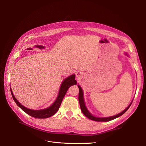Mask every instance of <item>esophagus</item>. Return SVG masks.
Listing matches in <instances>:
<instances>
[{"instance_id":"1","label":"esophagus","mask_w":146,"mask_h":146,"mask_svg":"<svg viewBox=\"0 0 146 146\" xmlns=\"http://www.w3.org/2000/svg\"><path fill=\"white\" fill-rule=\"evenodd\" d=\"M76 77L77 78H81L82 77V73L81 72H77L76 73Z\"/></svg>"}]
</instances>
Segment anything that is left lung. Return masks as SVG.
I'll list each match as a JSON object with an SVG mask.
<instances>
[{
  "label": "left lung",
  "instance_id": "1",
  "mask_svg": "<svg viewBox=\"0 0 146 146\" xmlns=\"http://www.w3.org/2000/svg\"><path fill=\"white\" fill-rule=\"evenodd\" d=\"M78 87L79 88V94H78V101L79 103H80V108L82 113H83L84 115H85L86 117H87L88 118H89L91 120L94 121H98V122H107V121H111L113 119H116L119 116H122L123 114H124L127 111V110L129 108V107H130V105L131 104V103L129 105L125 110H123V111L121 113H120L119 114H117V115L113 116H111V117H104V118H101V117H94L92 115V114L88 111V110L86 109V107H85V102H84V99H83V91L82 89L81 88V87L78 85Z\"/></svg>",
  "mask_w": 146,
  "mask_h": 146
}]
</instances>
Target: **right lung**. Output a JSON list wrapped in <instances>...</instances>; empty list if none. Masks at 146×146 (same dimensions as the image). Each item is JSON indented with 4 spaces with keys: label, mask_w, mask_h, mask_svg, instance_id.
I'll use <instances>...</instances> for the list:
<instances>
[{
    "label": "right lung",
    "mask_w": 146,
    "mask_h": 146,
    "mask_svg": "<svg viewBox=\"0 0 146 146\" xmlns=\"http://www.w3.org/2000/svg\"><path fill=\"white\" fill-rule=\"evenodd\" d=\"M36 47H39V48H44V47L42 46H36ZM29 49H32V48H29ZM75 77H76V76H75V75H72V76H70L66 78V79H64L62 84H61L58 96L57 97L55 102L53 104V105H52L50 107L44 109V110H33L29 109L27 108H25L17 100L14 95H13L11 90L10 89L11 93L13 100H15L17 106H19V107H20L22 110H23L25 113L28 114L29 115L32 116L33 117L39 118V119L47 118L53 115H54V114L56 113V111H58L61 105V102H62L64 97L66 93V92H67L68 90L69 89V88L72 85H76L77 81L75 80Z\"/></svg>",
    "instance_id": "1"
}]
</instances>
